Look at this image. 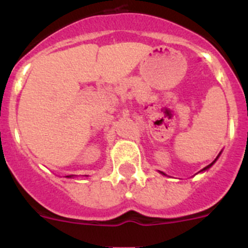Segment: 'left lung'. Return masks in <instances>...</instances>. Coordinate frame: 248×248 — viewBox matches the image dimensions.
<instances>
[{
  "label": "left lung",
  "instance_id": "8db88e82",
  "mask_svg": "<svg viewBox=\"0 0 248 248\" xmlns=\"http://www.w3.org/2000/svg\"><path fill=\"white\" fill-rule=\"evenodd\" d=\"M215 161H216V160H215ZM215 161H214V163H215ZM214 163H211V164H210V165H207V166H206V168H203V169H202V170H206V169H209V168H210V166H211V165H212V164H214ZM163 174H164V172H163ZM164 175H165V174H164Z\"/></svg>",
  "mask_w": 248,
  "mask_h": 248
}]
</instances>
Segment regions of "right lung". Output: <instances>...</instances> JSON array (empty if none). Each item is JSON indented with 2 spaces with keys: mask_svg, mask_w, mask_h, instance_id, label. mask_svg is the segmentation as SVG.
Listing matches in <instances>:
<instances>
[{
  "mask_svg": "<svg viewBox=\"0 0 248 248\" xmlns=\"http://www.w3.org/2000/svg\"><path fill=\"white\" fill-rule=\"evenodd\" d=\"M68 177H69V176H68Z\"/></svg>",
  "mask_w": 248,
  "mask_h": 248,
  "instance_id": "obj_1",
  "label": "right lung"
}]
</instances>
